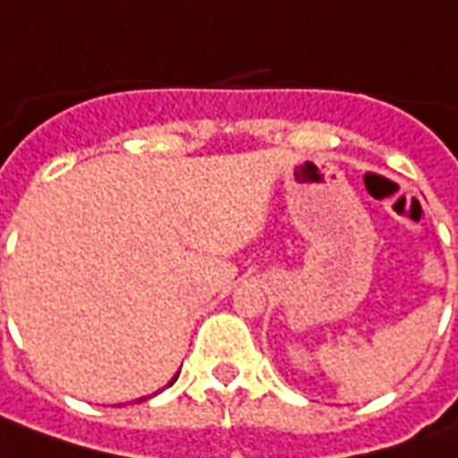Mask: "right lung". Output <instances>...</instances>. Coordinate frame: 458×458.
Masks as SVG:
<instances>
[{
    "mask_svg": "<svg viewBox=\"0 0 458 458\" xmlns=\"http://www.w3.org/2000/svg\"><path fill=\"white\" fill-rule=\"evenodd\" d=\"M178 374H181V372H178ZM178 374H175V377H174V379H171V382H168V385H165V386H171V385H174V382H175V379H178Z\"/></svg>",
    "mask_w": 458,
    "mask_h": 458,
    "instance_id": "obj_1",
    "label": "right lung"
}]
</instances>
